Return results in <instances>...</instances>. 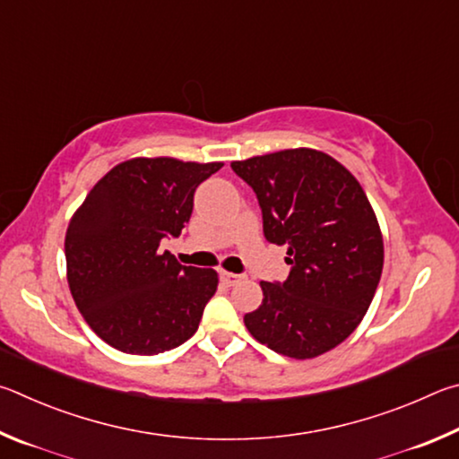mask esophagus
Returning a JSON list of instances; mask_svg holds the SVG:
<instances>
[{
    "mask_svg": "<svg viewBox=\"0 0 459 459\" xmlns=\"http://www.w3.org/2000/svg\"><path fill=\"white\" fill-rule=\"evenodd\" d=\"M221 280L228 286H236V284H239L244 280V276L242 274H231V272H221Z\"/></svg>",
    "mask_w": 459,
    "mask_h": 459,
    "instance_id": "obj_1",
    "label": "esophagus"
}]
</instances>
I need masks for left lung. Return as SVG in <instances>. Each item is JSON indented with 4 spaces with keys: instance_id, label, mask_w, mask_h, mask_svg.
Returning a JSON list of instances; mask_svg holds the SVG:
<instances>
[{
    "instance_id": "1",
    "label": "left lung",
    "mask_w": 459,
    "mask_h": 459,
    "mask_svg": "<svg viewBox=\"0 0 459 459\" xmlns=\"http://www.w3.org/2000/svg\"><path fill=\"white\" fill-rule=\"evenodd\" d=\"M262 209L264 236L286 246L290 274L262 282L260 308L244 316L255 341L315 359L355 331L383 272V236L363 187L326 152L288 149L234 160Z\"/></svg>"
}]
</instances>
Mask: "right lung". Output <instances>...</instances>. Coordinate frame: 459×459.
<instances>
[{
    "label": "right lung",
    "instance_id": "right-lung-1",
    "mask_svg": "<svg viewBox=\"0 0 459 459\" xmlns=\"http://www.w3.org/2000/svg\"><path fill=\"white\" fill-rule=\"evenodd\" d=\"M223 163L136 157L102 177L66 231L68 286L80 315L128 355H159L195 334L217 290L212 268L160 250L189 221L193 195Z\"/></svg>",
    "mask_w": 459,
    "mask_h": 459
}]
</instances>
